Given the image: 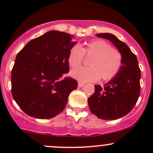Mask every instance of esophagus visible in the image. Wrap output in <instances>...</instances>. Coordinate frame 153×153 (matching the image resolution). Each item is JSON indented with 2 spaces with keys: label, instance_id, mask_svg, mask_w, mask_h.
Listing matches in <instances>:
<instances>
[{
  "label": "esophagus",
  "instance_id": "esophagus-1",
  "mask_svg": "<svg viewBox=\"0 0 153 153\" xmlns=\"http://www.w3.org/2000/svg\"><path fill=\"white\" fill-rule=\"evenodd\" d=\"M84 85H85V83H84V82H80V81L78 82V87L79 88L83 87Z\"/></svg>",
  "mask_w": 153,
  "mask_h": 153
}]
</instances>
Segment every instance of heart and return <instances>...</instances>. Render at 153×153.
<instances>
[{
    "label": "heart",
    "mask_w": 153,
    "mask_h": 153,
    "mask_svg": "<svg viewBox=\"0 0 153 153\" xmlns=\"http://www.w3.org/2000/svg\"><path fill=\"white\" fill-rule=\"evenodd\" d=\"M84 54L92 56L88 62L90 67L79 68L71 71L72 77L81 82H94L101 78L108 80L117 75L122 65V55L117 50L112 49L103 40L91 41L80 47L74 45L69 51L68 61L72 68H78L83 59Z\"/></svg>",
    "instance_id": "1"
}]
</instances>
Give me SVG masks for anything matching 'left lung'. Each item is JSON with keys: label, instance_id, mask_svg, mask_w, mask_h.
I'll list each match as a JSON object with an SVG mask.
<instances>
[{"label": "left lung", "instance_id": "8db88e82", "mask_svg": "<svg viewBox=\"0 0 153 153\" xmlns=\"http://www.w3.org/2000/svg\"><path fill=\"white\" fill-rule=\"evenodd\" d=\"M118 49L122 65L117 75L101 87L95 85V92L88 99L91 112L98 118L115 120L126 116L134 108L140 94L141 72L138 61L125 43L109 33L97 34Z\"/></svg>", "mask_w": 153, "mask_h": 153}]
</instances>
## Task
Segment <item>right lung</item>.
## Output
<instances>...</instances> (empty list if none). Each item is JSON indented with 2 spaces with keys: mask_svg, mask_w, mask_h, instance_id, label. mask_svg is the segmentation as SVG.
<instances>
[{
  "mask_svg": "<svg viewBox=\"0 0 153 153\" xmlns=\"http://www.w3.org/2000/svg\"><path fill=\"white\" fill-rule=\"evenodd\" d=\"M73 36L50 31L28 42L17 54L11 72V93L24 113L51 119L64 110L78 82L62 76L69 72V51Z\"/></svg>",
  "mask_w": 153,
  "mask_h": 153,
  "instance_id": "obj_1",
  "label": "right lung"
}]
</instances>
